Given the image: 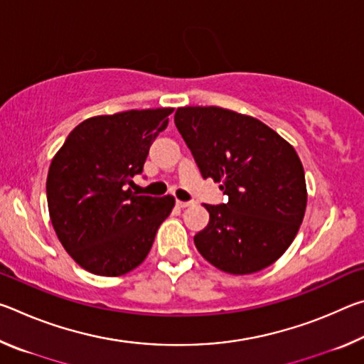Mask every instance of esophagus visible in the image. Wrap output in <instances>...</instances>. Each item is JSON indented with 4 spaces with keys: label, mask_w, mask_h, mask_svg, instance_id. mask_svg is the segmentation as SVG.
<instances>
[{
    "label": "esophagus",
    "mask_w": 364,
    "mask_h": 364,
    "mask_svg": "<svg viewBox=\"0 0 364 364\" xmlns=\"http://www.w3.org/2000/svg\"><path fill=\"white\" fill-rule=\"evenodd\" d=\"M176 205L180 207V208H186V207H189V205H191V202H184V200H180V199H178V200H176Z\"/></svg>",
    "instance_id": "1"
}]
</instances>
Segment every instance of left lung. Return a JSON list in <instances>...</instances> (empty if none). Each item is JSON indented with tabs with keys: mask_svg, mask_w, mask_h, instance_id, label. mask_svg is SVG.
I'll list each match as a JSON object with an SVG mask.
<instances>
[{
	"mask_svg": "<svg viewBox=\"0 0 364 364\" xmlns=\"http://www.w3.org/2000/svg\"><path fill=\"white\" fill-rule=\"evenodd\" d=\"M175 125L204 178L221 183L194 236L200 255L230 274L273 264L297 236L306 208L305 171L291 143L250 115L217 106L178 107Z\"/></svg>",
	"mask_w": 364,
	"mask_h": 364,
	"instance_id": "left-lung-1",
	"label": "left lung"
}]
</instances>
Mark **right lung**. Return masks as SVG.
Returning a JSON list of instances; mask_svg holds the SVG:
<instances>
[{"label":"right lung","mask_w":364,"mask_h":364,"mask_svg":"<svg viewBox=\"0 0 364 364\" xmlns=\"http://www.w3.org/2000/svg\"><path fill=\"white\" fill-rule=\"evenodd\" d=\"M173 107L96 115L73 128L53 157L46 180L49 218L75 263L97 276H122L139 267L173 196H136L132 178L143 173L152 141Z\"/></svg>","instance_id":"add662e5"}]
</instances>
